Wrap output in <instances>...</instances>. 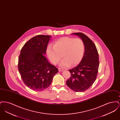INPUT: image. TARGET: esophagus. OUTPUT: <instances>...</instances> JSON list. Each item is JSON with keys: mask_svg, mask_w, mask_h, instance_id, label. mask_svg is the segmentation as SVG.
<instances>
[{"mask_svg": "<svg viewBox=\"0 0 120 120\" xmlns=\"http://www.w3.org/2000/svg\"><path fill=\"white\" fill-rule=\"evenodd\" d=\"M58 71H63V69L62 68H58Z\"/></svg>", "mask_w": 120, "mask_h": 120, "instance_id": "esophagus-1", "label": "esophagus"}]
</instances>
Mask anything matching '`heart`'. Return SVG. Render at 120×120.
<instances>
[{"mask_svg":"<svg viewBox=\"0 0 120 120\" xmlns=\"http://www.w3.org/2000/svg\"><path fill=\"white\" fill-rule=\"evenodd\" d=\"M85 51V45L80 38L63 37L56 40L53 46L49 45L47 53L49 60L53 64L59 62L63 57L64 59L60 63L63 67L68 68L71 64L75 66L81 61Z\"/></svg>","mask_w":120,"mask_h":120,"instance_id":"b5f03b06","label":"heart"}]
</instances>
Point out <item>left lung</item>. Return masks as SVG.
I'll return each instance as SVG.
<instances>
[{"mask_svg": "<svg viewBox=\"0 0 120 120\" xmlns=\"http://www.w3.org/2000/svg\"><path fill=\"white\" fill-rule=\"evenodd\" d=\"M82 39L85 45L84 56L80 64L69 70L71 77L66 81L67 85L76 92H81L90 88L96 79L99 67V58L94 43L86 34L75 33Z\"/></svg>", "mask_w": 120, "mask_h": 120, "instance_id": "1", "label": "left lung"}]
</instances>
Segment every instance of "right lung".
I'll return each mask as SVG.
<instances>
[{
	"mask_svg": "<svg viewBox=\"0 0 120 120\" xmlns=\"http://www.w3.org/2000/svg\"><path fill=\"white\" fill-rule=\"evenodd\" d=\"M37 35L25 43L18 57V69L24 83L35 91H42L51 84L57 68L49 63L45 54L50 37Z\"/></svg>",
	"mask_w": 120,
	"mask_h": 120,
	"instance_id": "1",
	"label": "right lung"
}]
</instances>
